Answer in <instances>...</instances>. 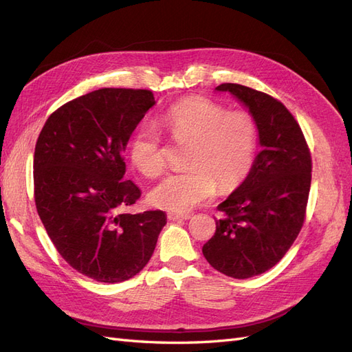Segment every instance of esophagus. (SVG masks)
I'll return each instance as SVG.
<instances>
[{
    "label": "esophagus",
    "mask_w": 352,
    "mask_h": 352,
    "mask_svg": "<svg viewBox=\"0 0 352 352\" xmlns=\"http://www.w3.org/2000/svg\"><path fill=\"white\" fill-rule=\"evenodd\" d=\"M190 214H184V212H168L167 219L168 220H188Z\"/></svg>",
    "instance_id": "obj_1"
}]
</instances>
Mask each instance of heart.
I'll list each match as a JSON object with an SVG mask.
<instances>
[{
	"label": "heart",
	"instance_id": "obj_1",
	"mask_svg": "<svg viewBox=\"0 0 352 352\" xmlns=\"http://www.w3.org/2000/svg\"><path fill=\"white\" fill-rule=\"evenodd\" d=\"M158 126L179 145H188L185 172L168 173L151 189V204L170 211H188L216 194L236 189L248 177L258 146V124L247 110L199 95L186 97L160 116ZM132 164L148 177L166 167L162 138L141 126L129 141Z\"/></svg>",
	"mask_w": 352,
	"mask_h": 352
}]
</instances>
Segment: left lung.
<instances>
[{"label": "left lung", "mask_w": 352, "mask_h": 352, "mask_svg": "<svg viewBox=\"0 0 352 352\" xmlns=\"http://www.w3.org/2000/svg\"><path fill=\"white\" fill-rule=\"evenodd\" d=\"M250 109L258 124L261 151L245 182L219 206L223 214L202 254L235 279L261 274L291 248L305 220L311 185V154L292 113L261 91L221 83Z\"/></svg>", "instance_id": "8db88e82"}]
</instances>
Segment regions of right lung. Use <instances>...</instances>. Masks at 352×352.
<instances>
[{
  "instance_id": "add662e5",
  "label": "right lung",
  "mask_w": 352,
  "mask_h": 352,
  "mask_svg": "<svg viewBox=\"0 0 352 352\" xmlns=\"http://www.w3.org/2000/svg\"><path fill=\"white\" fill-rule=\"evenodd\" d=\"M154 104L148 89L92 91L57 109L38 136L34 197L42 225L69 265L97 282L140 273L166 225L162 210L119 211L141 197L124 180L123 150Z\"/></svg>"
}]
</instances>
